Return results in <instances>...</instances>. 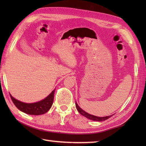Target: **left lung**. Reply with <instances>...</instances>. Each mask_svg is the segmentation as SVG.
<instances>
[{
	"instance_id": "8db88e82",
	"label": "left lung",
	"mask_w": 146,
	"mask_h": 146,
	"mask_svg": "<svg viewBox=\"0 0 146 146\" xmlns=\"http://www.w3.org/2000/svg\"><path fill=\"white\" fill-rule=\"evenodd\" d=\"M75 104H76V109H77V110L79 111V113L80 114H82L83 116L85 117L86 118H87V119H88L90 120H94V121H97V122H102V121H104L105 120H107L108 119L110 118L111 117V115H111L106 116V117H102L93 115L88 113L87 112H86V111H85L84 110H82V108L78 106V105L77 104L76 102Z\"/></svg>"
}]
</instances>
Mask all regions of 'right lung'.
Masks as SVG:
<instances>
[{
	"label": "right lung",
	"mask_w": 146,
	"mask_h": 146,
	"mask_svg": "<svg viewBox=\"0 0 146 146\" xmlns=\"http://www.w3.org/2000/svg\"><path fill=\"white\" fill-rule=\"evenodd\" d=\"M54 91L55 89L43 100L31 104L24 103L14 98L11 94L10 96L14 104L19 110L29 115H39L46 113L51 108L53 103Z\"/></svg>",
	"instance_id": "obj_1"
}]
</instances>
